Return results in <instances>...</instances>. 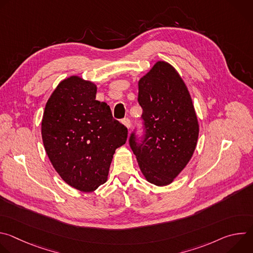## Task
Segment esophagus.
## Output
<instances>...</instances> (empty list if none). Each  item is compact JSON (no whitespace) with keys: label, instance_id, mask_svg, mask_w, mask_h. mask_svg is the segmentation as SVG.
<instances>
[{"label":"esophagus","instance_id":"esophagus-1","mask_svg":"<svg viewBox=\"0 0 253 253\" xmlns=\"http://www.w3.org/2000/svg\"><path fill=\"white\" fill-rule=\"evenodd\" d=\"M122 123L128 128V129H130V126H131V122H130V119L129 118H124L123 120H122Z\"/></svg>","mask_w":253,"mask_h":253}]
</instances>
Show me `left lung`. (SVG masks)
<instances>
[{
	"label": "left lung",
	"mask_w": 253,
	"mask_h": 253,
	"mask_svg": "<svg viewBox=\"0 0 253 253\" xmlns=\"http://www.w3.org/2000/svg\"><path fill=\"white\" fill-rule=\"evenodd\" d=\"M144 135L129 138L141 172L157 186L170 184L191 159L199 125L187 87L177 71L159 61L138 83Z\"/></svg>",
	"instance_id": "obj_1"
}]
</instances>
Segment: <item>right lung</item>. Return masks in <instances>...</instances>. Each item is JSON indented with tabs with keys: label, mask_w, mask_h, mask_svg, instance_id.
I'll list each match as a JSON object with an SVG mask.
<instances>
[{
	"label": "right lung",
	"mask_w": 253,
	"mask_h": 253,
	"mask_svg": "<svg viewBox=\"0 0 253 253\" xmlns=\"http://www.w3.org/2000/svg\"><path fill=\"white\" fill-rule=\"evenodd\" d=\"M97 87L72 76L49 98L42 120L46 153L61 178L83 192L107 181L115 150L128 130L112 116L110 107L96 100Z\"/></svg>",
	"instance_id": "add662e5"
}]
</instances>
